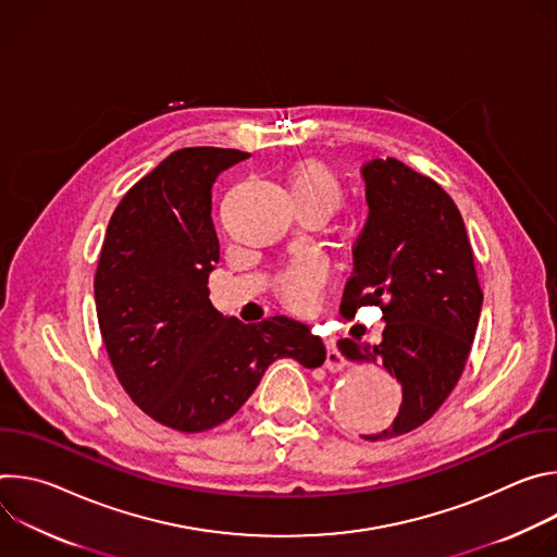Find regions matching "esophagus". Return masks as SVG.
<instances>
[{
  "instance_id": "34e87169",
  "label": "esophagus",
  "mask_w": 557,
  "mask_h": 557,
  "mask_svg": "<svg viewBox=\"0 0 557 557\" xmlns=\"http://www.w3.org/2000/svg\"><path fill=\"white\" fill-rule=\"evenodd\" d=\"M344 366H346V361H344L342 352L337 350L335 339H326V368H329L331 372H342Z\"/></svg>"
}]
</instances>
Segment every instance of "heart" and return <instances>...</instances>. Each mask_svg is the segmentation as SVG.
I'll use <instances>...</instances> for the list:
<instances>
[{"mask_svg": "<svg viewBox=\"0 0 557 557\" xmlns=\"http://www.w3.org/2000/svg\"><path fill=\"white\" fill-rule=\"evenodd\" d=\"M288 187L293 198H312L329 205L331 209H335L342 198L335 176L320 163H301L295 168L288 178ZM322 280V267L301 258L280 275V293L293 308H306L312 304L317 290H320Z\"/></svg>", "mask_w": 557, "mask_h": 557, "instance_id": "obj_1", "label": "heart"}]
</instances>
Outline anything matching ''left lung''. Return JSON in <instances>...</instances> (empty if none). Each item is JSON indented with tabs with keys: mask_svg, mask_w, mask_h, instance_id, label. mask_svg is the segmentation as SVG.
I'll use <instances>...</instances> for the list:
<instances>
[{
	"mask_svg": "<svg viewBox=\"0 0 557 557\" xmlns=\"http://www.w3.org/2000/svg\"><path fill=\"white\" fill-rule=\"evenodd\" d=\"M368 220L352 247L342 312L381 306V344L339 339L355 363H379L401 383L399 414L383 441L423 425L447 399L479 329L483 290L462 215L432 178L396 158L361 165Z\"/></svg>",
	"mask_w": 557,
	"mask_h": 557,
	"instance_id": "1",
	"label": "left lung"
}]
</instances>
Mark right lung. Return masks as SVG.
Here are the masks:
<instances>
[{
	"label": "right lung",
	"instance_id": "right-lung-1",
	"mask_svg": "<svg viewBox=\"0 0 557 557\" xmlns=\"http://www.w3.org/2000/svg\"><path fill=\"white\" fill-rule=\"evenodd\" d=\"M249 156L222 147L170 153L123 196L103 240L95 299L108 357L132 401L178 432L231 419L282 357L304 368L326 361L306 324L277 314L247 326L209 299L220 260L211 187Z\"/></svg>",
	"mask_w": 557,
	"mask_h": 557
}]
</instances>
